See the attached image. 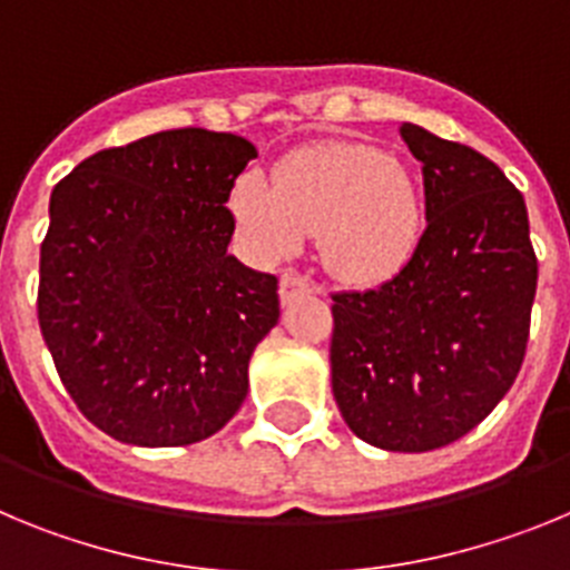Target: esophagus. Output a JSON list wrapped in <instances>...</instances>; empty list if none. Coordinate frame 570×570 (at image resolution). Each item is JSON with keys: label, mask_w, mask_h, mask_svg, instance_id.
<instances>
[{"label": "esophagus", "mask_w": 570, "mask_h": 570, "mask_svg": "<svg viewBox=\"0 0 570 570\" xmlns=\"http://www.w3.org/2000/svg\"><path fill=\"white\" fill-rule=\"evenodd\" d=\"M302 294H320V288H316L314 282L308 279V276H299L294 274V271H285L279 279V296L285 305H291V302L296 299V296Z\"/></svg>", "instance_id": "esophagus-1"}]
</instances>
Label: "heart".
<instances>
[{"instance_id": "heart-1", "label": "heart", "mask_w": 570, "mask_h": 570, "mask_svg": "<svg viewBox=\"0 0 570 570\" xmlns=\"http://www.w3.org/2000/svg\"><path fill=\"white\" fill-rule=\"evenodd\" d=\"M230 210L248 250L282 259L316 234L334 276L376 285L405 268L422 239L414 174L374 145L316 142L279 159L274 183L248 170L230 190Z\"/></svg>"}]
</instances>
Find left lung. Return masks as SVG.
Listing matches in <instances>:
<instances>
[{
  "label": "left lung",
  "mask_w": 570,
  "mask_h": 570,
  "mask_svg": "<svg viewBox=\"0 0 570 570\" xmlns=\"http://www.w3.org/2000/svg\"><path fill=\"white\" fill-rule=\"evenodd\" d=\"M400 134L428 225L400 274L331 296V385L360 440L422 454L480 425L520 374L537 254L525 199L488 156L420 125Z\"/></svg>",
  "instance_id": "1"
}]
</instances>
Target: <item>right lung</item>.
I'll return each instance as SVG.
<instances>
[{"label": "right lung", "instance_id": "add662e5", "mask_svg": "<svg viewBox=\"0 0 570 570\" xmlns=\"http://www.w3.org/2000/svg\"><path fill=\"white\" fill-rule=\"evenodd\" d=\"M256 148L179 128L88 156L50 194L39 328L99 431L128 445L208 440L248 396L279 320L276 276L228 254L225 208Z\"/></svg>", "mask_w": 570, "mask_h": 570}]
</instances>
